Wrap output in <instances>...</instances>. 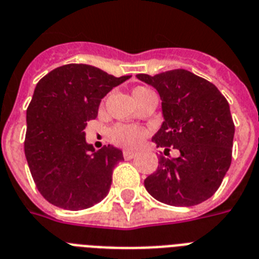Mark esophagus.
Returning <instances> with one entry per match:
<instances>
[{"instance_id": "1", "label": "esophagus", "mask_w": 259, "mask_h": 259, "mask_svg": "<svg viewBox=\"0 0 259 259\" xmlns=\"http://www.w3.org/2000/svg\"><path fill=\"white\" fill-rule=\"evenodd\" d=\"M136 155H137L136 151H132V150L123 151V158H125V159H133Z\"/></svg>"}]
</instances>
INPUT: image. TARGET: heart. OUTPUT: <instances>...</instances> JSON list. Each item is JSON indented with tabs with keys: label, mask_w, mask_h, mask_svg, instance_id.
I'll return each mask as SVG.
<instances>
[{
	"label": "heart",
	"mask_w": 259,
	"mask_h": 259,
	"mask_svg": "<svg viewBox=\"0 0 259 259\" xmlns=\"http://www.w3.org/2000/svg\"><path fill=\"white\" fill-rule=\"evenodd\" d=\"M149 90L146 88H137L133 92V94L141 93ZM146 130L144 127L137 125H115L110 130V138L114 144L123 146V148H136L142 142L145 137H146Z\"/></svg>",
	"instance_id": "obj_1"
}]
</instances>
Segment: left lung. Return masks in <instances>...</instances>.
Instances as JSON below:
<instances>
[{
  "label": "left lung",
  "mask_w": 259,
  "mask_h": 259,
  "mask_svg": "<svg viewBox=\"0 0 259 259\" xmlns=\"http://www.w3.org/2000/svg\"><path fill=\"white\" fill-rule=\"evenodd\" d=\"M137 78L161 97L163 122L151 141L165 153L170 146L180 151L177 158L159 157L158 169L145 180V188L171 206L209 199L232 163L234 122L229 102L217 86L185 69Z\"/></svg>",
  "instance_id": "8db88e82"
}]
</instances>
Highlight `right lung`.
I'll return each mask as SVG.
<instances>
[{
	"label": "right lung",
	"instance_id": "add662e5",
	"mask_svg": "<svg viewBox=\"0 0 259 259\" xmlns=\"http://www.w3.org/2000/svg\"><path fill=\"white\" fill-rule=\"evenodd\" d=\"M130 75L69 64L39 79L26 110L25 155L42 197L66 210H82L108 195L122 150H94L83 129L96 119L101 100Z\"/></svg>",
	"mask_w": 259,
	"mask_h": 259
}]
</instances>
